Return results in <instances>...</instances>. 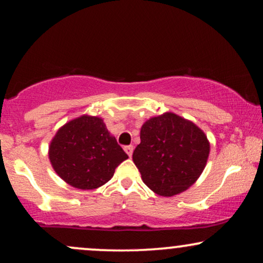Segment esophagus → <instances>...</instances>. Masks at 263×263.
<instances>
[{"mask_svg":"<svg viewBox=\"0 0 263 263\" xmlns=\"http://www.w3.org/2000/svg\"><path fill=\"white\" fill-rule=\"evenodd\" d=\"M124 151H125V153H127L129 157H132V154H133V151H134V147H133L132 145H129V146H125V147H124Z\"/></svg>","mask_w":263,"mask_h":263,"instance_id":"34e87169","label":"esophagus"}]
</instances>
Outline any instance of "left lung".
Here are the masks:
<instances>
[{
    "label": "left lung",
    "mask_w": 263,
    "mask_h": 263,
    "mask_svg": "<svg viewBox=\"0 0 263 263\" xmlns=\"http://www.w3.org/2000/svg\"><path fill=\"white\" fill-rule=\"evenodd\" d=\"M141 142L133 161L151 190L161 196L184 192L206 166L210 141L201 129L172 112L152 117L142 124Z\"/></svg>",
    "instance_id": "8db88e82"
}]
</instances>
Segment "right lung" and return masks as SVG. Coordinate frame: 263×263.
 Returning <instances> with one entry per match:
<instances>
[{
    "label": "right lung",
    "instance_id": "add662e5",
    "mask_svg": "<svg viewBox=\"0 0 263 263\" xmlns=\"http://www.w3.org/2000/svg\"><path fill=\"white\" fill-rule=\"evenodd\" d=\"M56 174L77 189H96L109 182L128 159L100 117L84 115L61 127L49 146Z\"/></svg>",
    "mask_w": 263,
    "mask_h": 263
}]
</instances>
